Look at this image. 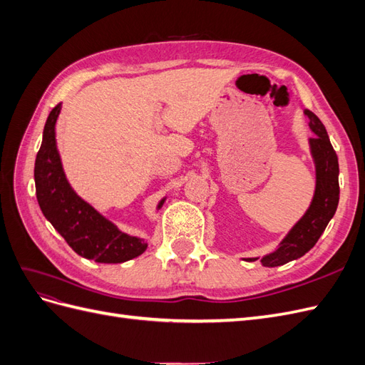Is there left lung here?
I'll use <instances>...</instances> for the list:
<instances>
[{
  "label": "left lung",
  "mask_w": 365,
  "mask_h": 365,
  "mask_svg": "<svg viewBox=\"0 0 365 365\" xmlns=\"http://www.w3.org/2000/svg\"><path fill=\"white\" fill-rule=\"evenodd\" d=\"M304 115L309 118V129L315 134V137L307 140L309 152L315 164L312 201L304 215L282 239L277 248L262 257H247L244 259L245 262H256L259 259L263 267L275 268L300 259L317 244L336 212L339 201V165L336 152L330 145L327 130L319 118L309 109H304Z\"/></svg>",
  "instance_id": "left-lung-1"
}]
</instances>
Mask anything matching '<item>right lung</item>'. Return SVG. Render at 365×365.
<instances>
[{"instance_id": "add662e5", "label": "right lung", "mask_w": 365, "mask_h": 365, "mask_svg": "<svg viewBox=\"0 0 365 365\" xmlns=\"http://www.w3.org/2000/svg\"><path fill=\"white\" fill-rule=\"evenodd\" d=\"M62 105L54 106L43 126L35 161L36 197L42 215L79 256L98 263H123L138 257L148 242L118 230L108 217L74 192L63 172L56 143V121ZM168 200L164 196L157 210Z\"/></svg>"}]
</instances>
